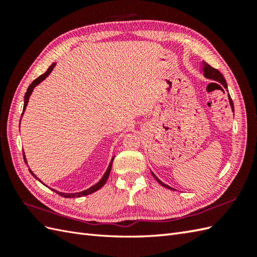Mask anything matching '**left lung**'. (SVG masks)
Segmentation results:
<instances>
[{"mask_svg":"<svg viewBox=\"0 0 257 257\" xmlns=\"http://www.w3.org/2000/svg\"><path fill=\"white\" fill-rule=\"evenodd\" d=\"M201 68H202V72H203V75L205 76L206 78H210V79H213V80H215V81H219V83L224 87L225 89H227V85H226V81H225V79H224V77H223V75L219 72V70L217 69H215V68H213L212 66H210L209 64L207 63H205V62H202L201 63ZM230 103H231V107L233 106V103H232V100H231V98H230ZM152 173V176H154V178L157 180L158 181V183H160L162 187H165V188H168V189H171V190H173L172 188H170L169 187V185H167V184H165L163 182H161L159 179H158L155 174H154V172H151Z\"/></svg>","mask_w":257,"mask_h":257,"instance_id":"1","label":"left lung"}]
</instances>
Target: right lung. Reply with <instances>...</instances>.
Returning a JSON list of instances; mask_svg holds the SVG:
<instances>
[{
	"instance_id": "obj_1",
	"label": "right lung",
	"mask_w": 257,
	"mask_h": 257,
	"mask_svg": "<svg viewBox=\"0 0 257 257\" xmlns=\"http://www.w3.org/2000/svg\"><path fill=\"white\" fill-rule=\"evenodd\" d=\"M54 66H55V63H53L50 67H48V69L46 70V72L43 74V75H41L40 77H37L34 81H33V83L29 86V88H27V91H26V94H25V96H24V107H23V112H22V114L24 113V110H25V108H26V106H27V102H29V99H30V96H31V94H32V91H33V89H34V87L35 86H37L38 84L41 83V81H43L44 80L48 75L51 74V72L53 70V68H54ZM20 124H21V121H20ZM23 157H24V161L26 162V159H25V155L23 154ZM112 160H113V158H112ZM112 160H111V162L109 163V166H108V169H107V171L105 172V174H103V177L101 178V180L98 183H96L95 185H92L91 188H89V189H87V190H85V191H81V192H77V193H63V192H58V191H56V190H53L54 192H56L57 194H59V195H62V196H64V198H79V196H85V195H88V194H90V193H94V192H96L97 190H99L103 184L106 183V181H107V179H108V177H109V173H110V170H111V166H112ZM30 170V172H31V174L33 177H34L35 179H37L38 180V178L35 176L34 173H33L32 171H31V169H29ZM38 181H41V180H38ZM42 182V181H41Z\"/></svg>"
}]
</instances>
